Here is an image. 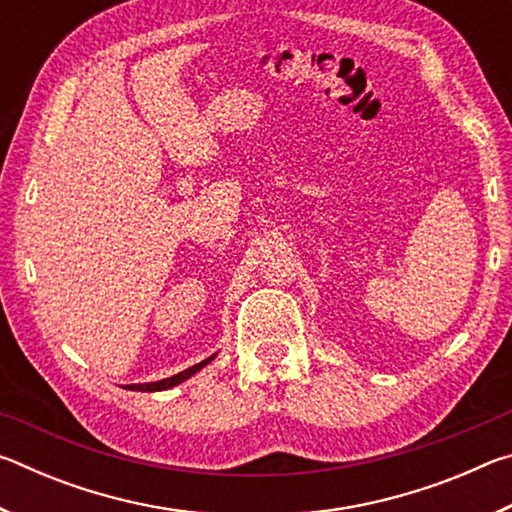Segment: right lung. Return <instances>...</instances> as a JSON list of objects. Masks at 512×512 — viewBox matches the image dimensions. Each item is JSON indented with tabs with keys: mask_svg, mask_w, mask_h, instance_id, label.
<instances>
[{
	"mask_svg": "<svg viewBox=\"0 0 512 512\" xmlns=\"http://www.w3.org/2000/svg\"><path fill=\"white\" fill-rule=\"evenodd\" d=\"M210 361H212V357L201 361V363H196V366L187 368V370H183V372H178V375H173V377H167V379H162V381H151V384H133V386H128V388H131V391H144V393L167 391V388L180 384V381H185L187 377H192L194 372H198L203 366H207V363H210Z\"/></svg>",
	"mask_w": 512,
	"mask_h": 512,
	"instance_id": "add662e5",
	"label": "right lung"
}]
</instances>
